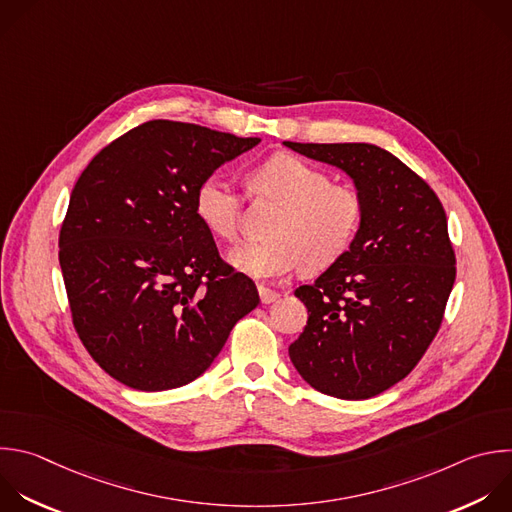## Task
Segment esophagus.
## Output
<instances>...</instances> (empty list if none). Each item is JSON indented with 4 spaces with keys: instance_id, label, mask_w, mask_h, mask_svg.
Wrapping results in <instances>:
<instances>
[{
    "instance_id": "1",
    "label": "esophagus",
    "mask_w": 512,
    "mask_h": 512,
    "mask_svg": "<svg viewBox=\"0 0 512 512\" xmlns=\"http://www.w3.org/2000/svg\"><path fill=\"white\" fill-rule=\"evenodd\" d=\"M257 289H259V297H261V301H263V303H273V301H277V299L281 297V293H279V291L269 289V287H265V285H259Z\"/></svg>"
}]
</instances>
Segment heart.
<instances>
[{
    "instance_id": "1",
    "label": "heart",
    "mask_w": 512,
    "mask_h": 512,
    "mask_svg": "<svg viewBox=\"0 0 512 512\" xmlns=\"http://www.w3.org/2000/svg\"><path fill=\"white\" fill-rule=\"evenodd\" d=\"M249 187L283 203L267 243L231 251L229 261L259 279L283 277L301 263L321 269L354 245L366 215L362 195L348 185H333L325 170L279 152L257 164ZM195 209L205 227L227 243L241 237V195L225 175H209L195 193Z\"/></svg>"
}]
</instances>
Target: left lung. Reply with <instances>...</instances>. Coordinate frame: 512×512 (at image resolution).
<instances>
[{
  "label": "left lung",
  "instance_id": "left-lung-1",
  "mask_svg": "<svg viewBox=\"0 0 512 512\" xmlns=\"http://www.w3.org/2000/svg\"><path fill=\"white\" fill-rule=\"evenodd\" d=\"M283 144L342 168L366 205L348 253L295 289L309 317L289 358L321 394L378 396L416 368L440 329L456 279L444 207L424 179L376 144Z\"/></svg>",
  "mask_w": 512,
  "mask_h": 512
}]
</instances>
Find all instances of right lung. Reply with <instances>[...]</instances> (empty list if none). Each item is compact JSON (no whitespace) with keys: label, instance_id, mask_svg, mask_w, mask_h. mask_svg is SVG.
<instances>
[{"label":"right lung","instance_id":"1","mask_svg":"<svg viewBox=\"0 0 512 512\" xmlns=\"http://www.w3.org/2000/svg\"><path fill=\"white\" fill-rule=\"evenodd\" d=\"M257 144L150 120L104 146L74 185L58 243L72 321L124 386H187L259 305L255 283L221 259L195 209L201 181Z\"/></svg>","mask_w":512,"mask_h":512}]
</instances>
